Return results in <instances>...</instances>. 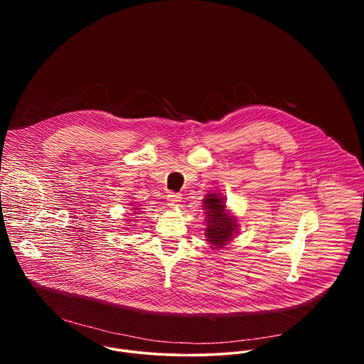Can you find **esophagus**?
I'll return each instance as SVG.
<instances>
[{
  "mask_svg": "<svg viewBox=\"0 0 364 364\" xmlns=\"http://www.w3.org/2000/svg\"><path fill=\"white\" fill-rule=\"evenodd\" d=\"M180 201H181L180 194H176V193H170V194H167V204H168V205H171V207L178 205V204H180Z\"/></svg>",
  "mask_w": 364,
  "mask_h": 364,
  "instance_id": "obj_1",
  "label": "esophagus"
}]
</instances>
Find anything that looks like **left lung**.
<instances>
[{"label": "left lung", "mask_w": 364, "mask_h": 364, "mask_svg": "<svg viewBox=\"0 0 364 364\" xmlns=\"http://www.w3.org/2000/svg\"><path fill=\"white\" fill-rule=\"evenodd\" d=\"M204 210H205V240H209L213 249L222 247L229 243L237 230L236 219L229 216L226 212L225 198L220 194H205Z\"/></svg>", "instance_id": "left-lung-1"}]
</instances>
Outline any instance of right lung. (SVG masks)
<instances>
[{
    "mask_svg": "<svg viewBox=\"0 0 364 364\" xmlns=\"http://www.w3.org/2000/svg\"><path fill=\"white\" fill-rule=\"evenodd\" d=\"M132 210H134V209H132ZM136 213H138V212H135V215H136ZM128 222H132V219H129ZM128 226H129V225H128Z\"/></svg>",
    "mask_w": 364,
    "mask_h": 364,
    "instance_id": "obj_1",
    "label": "right lung"
}]
</instances>
